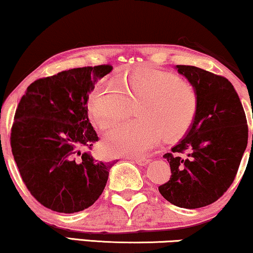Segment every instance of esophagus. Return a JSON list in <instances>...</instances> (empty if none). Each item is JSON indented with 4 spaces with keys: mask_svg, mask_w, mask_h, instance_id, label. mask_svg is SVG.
Segmentation results:
<instances>
[{
    "mask_svg": "<svg viewBox=\"0 0 253 253\" xmlns=\"http://www.w3.org/2000/svg\"><path fill=\"white\" fill-rule=\"evenodd\" d=\"M129 159H131V160H133V161H136L138 165H140V166H145V165H147L148 162H150V159L148 158H145V157H137V158H133V157H127Z\"/></svg>",
    "mask_w": 253,
    "mask_h": 253,
    "instance_id": "esophagus-1",
    "label": "esophagus"
}]
</instances>
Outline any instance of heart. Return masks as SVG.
Listing matches in <instances>:
<instances>
[{
  "label": "heart",
  "mask_w": 253,
  "mask_h": 253,
  "mask_svg": "<svg viewBox=\"0 0 253 253\" xmlns=\"http://www.w3.org/2000/svg\"><path fill=\"white\" fill-rule=\"evenodd\" d=\"M134 101H140L134 110L138 120L121 122L106 133L105 145L112 154L143 153L160 136L170 143L181 139L195 122L199 106L197 91L188 82L143 67L96 86L88 95L87 110L99 129H107Z\"/></svg>",
  "instance_id": "b5f03b06"
}]
</instances>
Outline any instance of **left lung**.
<instances>
[{"instance_id": "8db88e82", "label": "left lung", "mask_w": 253, "mask_h": 253, "mask_svg": "<svg viewBox=\"0 0 253 253\" xmlns=\"http://www.w3.org/2000/svg\"><path fill=\"white\" fill-rule=\"evenodd\" d=\"M176 69L195 87L199 106L186 137L164 155L171 175L159 192L172 205L192 210L216 202L233 184L249 129L241 100L227 78L192 65Z\"/></svg>"}]
</instances>
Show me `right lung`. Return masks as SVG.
<instances>
[{"label":"right lung","mask_w":253,"mask_h":253,"mask_svg":"<svg viewBox=\"0 0 253 253\" xmlns=\"http://www.w3.org/2000/svg\"><path fill=\"white\" fill-rule=\"evenodd\" d=\"M112 70L102 64L37 79L17 107L12 155L31 195L55 212L88 209L105 189L115 161H99L85 151L99 140L86 103L94 85Z\"/></svg>","instance_id":"1"}]
</instances>
